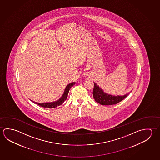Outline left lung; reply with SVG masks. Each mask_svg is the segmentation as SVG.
<instances>
[{"label":"left lung","mask_w":160,"mask_h":160,"mask_svg":"<svg viewBox=\"0 0 160 160\" xmlns=\"http://www.w3.org/2000/svg\"><path fill=\"white\" fill-rule=\"evenodd\" d=\"M94 89L92 92V95L94 99L98 103L101 105H113L119 103L122 101L129 95L130 92L123 95H112L104 92L103 90L102 89L99 85H97L95 82H94ZM132 91H130L131 92Z\"/></svg>","instance_id":"obj_1"}]
</instances>
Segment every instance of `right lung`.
Instances as JSON below:
<instances>
[{
    "label": "right lung",
    "instance_id": "obj_1",
    "mask_svg": "<svg viewBox=\"0 0 160 160\" xmlns=\"http://www.w3.org/2000/svg\"><path fill=\"white\" fill-rule=\"evenodd\" d=\"M75 84V82H71L69 84H68V85L65 88V91L63 94H62V97L59 98L58 100L52 102H46V103H37L33 101L34 103L38 104L40 106L42 107H45V108H56L57 107L59 106L60 105H61L68 98V94L69 92V90H70L71 88Z\"/></svg>",
    "mask_w": 160,
    "mask_h": 160
}]
</instances>
